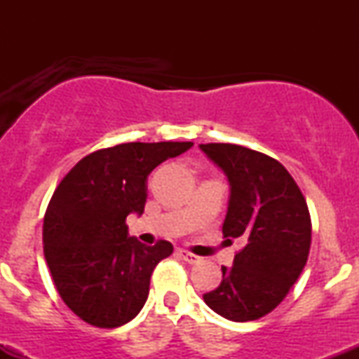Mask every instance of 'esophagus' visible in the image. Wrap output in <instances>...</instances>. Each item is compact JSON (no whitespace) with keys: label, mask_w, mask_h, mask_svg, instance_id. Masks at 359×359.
Returning <instances> with one entry per match:
<instances>
[{"label":"esophagus","mask_w":359,"mask_h":359,"mask_svg":"<svg viewBox=\"0 0 359 359\" xmlns=\"http://www.w3.org/2000/svg\"><path fill=\"white\" fill-rule=\"evenodd\" d=\"M177 253H179L180 258H182L184 262H187V263H197V262H199V257L191 253V251H187V250H177Z\"/></svg>","instance_id":"34e87169"}]
</instances>
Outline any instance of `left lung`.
Wrapping results in <instances>:
<instances>
[{
	"mask_svg": "<svg viewBox=\"0 0 359 359\" xmlns=\"http://www.w3.org/2000/svg\"><path fill=\"white\" fill-rule=\"evenodd\" d=\"M201 150L231 185L222 234L245 241L204 302L234 323L257 320L287 297L307 263L312 222L306 197L287 168L262 151L233 143Z\"/></svg>",
	"mask_w": 359,
	"mask_h": 359,
	"instance_id": "left-lung-1",
	"label": "left lung"
}]
</instances>
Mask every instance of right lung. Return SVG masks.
<instances>
[{
    "mask_svg": "<svg viewBox=\"0 0 359 359\" xmlns=\"http://www.w3.org/2000/svg\"><path fill=\"white\" fill-rule=\"evenodd\" d=\"M192 145L101 148L79 160L53 191L43 217V255L60 299L84 323L114 329L145 306L151 273L174 246L130 238L126 216L143 214L148 174Z\"/></svg>",
    "mask_w": 359,
    "mask_h": 359,
    "instance_id": "obj_1",
    "label": "right lung"
}]
</instances>
